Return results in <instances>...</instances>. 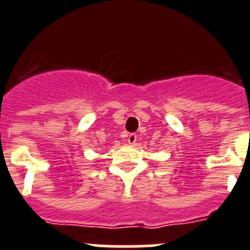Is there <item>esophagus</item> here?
Here are the masks:
<instances>
[{
  "label": "esophagus",
  "mask_w": 250,
  "mask_h": 250,
  "mask_svg": "<svg viewBox=\"0 0 250 250\" xmlns=\"http://www.w3.org/2000/svg\"><path fill=\"white\" fill-rule=\"evenodd\" d=\"M127 141H128V143H129V145H134V143L137 142V134L129 133V134H128Z\"/></svg>",
  "instance_id": "34e87169"
}]
</instances>
